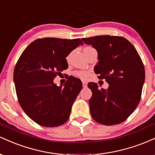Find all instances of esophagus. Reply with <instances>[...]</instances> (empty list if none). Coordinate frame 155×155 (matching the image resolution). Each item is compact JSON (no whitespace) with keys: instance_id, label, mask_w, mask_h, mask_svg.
Returning a JSON list of instances; mask_svg holds the SVG:
<instances>
[{"instance_id":"esophagus-1","label":"esophagus","mask_w":155,"mask_h":155,"mask_svg":"<svg viewBox=\"0 0 155 155\" xmlns=\"http://www.w3.org/2000/svg\"><path fill=\"white\" fill-rule=\"evenodd\" d=\"M82 85H83V87L84 88H86L87 87V83L86 81H82Z\"/></svg>"}]
</instances>
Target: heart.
Returning a JSON list of instances; mask_svg holds the SVG:
<instances>
[{
	"label": "heart",
	"mask_w": 155,
	"mask_h": 155,
	"mask_svg": "<svg viewBox=\"0 0 155 155\" xmlns=\"http://www.w3.org/2000/svg\"><path fill=\"white\" fill-rule=\"evenodd\" d=\"M86 48H89V47H86ZM76 74H77L79 77H81V78H87L89 76V73L87 71H81L77 72L76 73Z\"/></svg>",
	"instance_id": "b5f03b06"
}]
</instances>
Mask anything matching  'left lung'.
Wrapping results in <instances>:
<instances>
[{"label": "left lung", "instance_id": "8db88e82", "mask_svg": "<svg viewBox=\"0 0 155 155\" xmlns=\"http://www.w3.org/2000/svg\"><path fill=\"white\" fill-rule=\"evenodd\" d=\"M97 51L94 71L106 79L107 90L88 83L92 95L89 101L92 117L98 123L113 125L124 122L139 103L145 81L143 64L136 48L123 37L97 35L82 38Z\"/></svg>", "mask_w": 155, "mask_h": 155}]
</instances>
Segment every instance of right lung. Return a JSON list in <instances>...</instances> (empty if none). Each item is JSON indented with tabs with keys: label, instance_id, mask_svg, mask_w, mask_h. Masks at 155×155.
Wrapping results in <instances>:
<instances>
[{
	"label": "right lung",
	"instance_id": "obj_1",
	"mask_svg": "<svg viewBox=\"0 0 155 155\" xmlns=\"http://www.w3.org/2000/svg\"><path fill=\"white\" fill-rule=\"evenodd\" d=\"M79 45H83L79 38H38L25 49L17 61L14 82L19 103L37 124L57 127L68 120L82 83L73 78L62 87L53 80L68 68L65 58Z\"/></svg>",
	"mask_w": 155,
	"mask_h": 155
}]
</instances>
